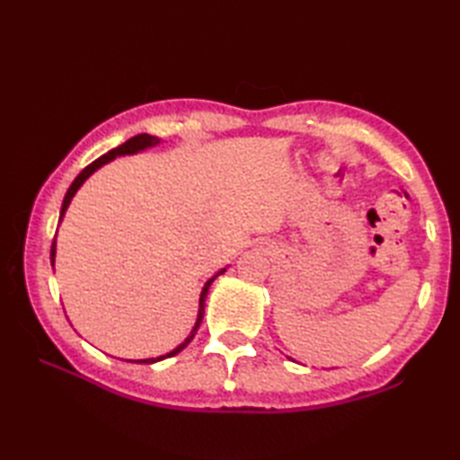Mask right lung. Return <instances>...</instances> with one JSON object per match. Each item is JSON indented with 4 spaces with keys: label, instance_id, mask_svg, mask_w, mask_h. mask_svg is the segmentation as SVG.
Masks as SVG:
<instances>
[{
    "label": "right lung",
    "instance_id": "add662e5",
    "mask_svg": "<svg viewBox=\"0 0 460 460\" xmlns=\"http://www.w3.org/2000/svg\"><path fill=\"white\" fill-rule=\"evenodd\" d=\"M155 144H160V138H155V136H150V134H138V136H134V138H130V140H126L124 144H120L119 148H114V150H111V152H106L104 155H101L99 160H94L93 164H89L86 165V168L76 175L75 178V181L71 183V188L66 190V193H65V199H63V205H61V217H58V221H63V217H65V211H66V208H68V203H71V199L75 198V193L79 191V188L81 185L86 181V178H89V175L93 173V172H96L99 168H102L104 164H109L111 160H114L116 155H128V154H138V152H142V150H146V148H152V146H155ZM57 237V235H55ZM55 252H57V245H55V241H53V245H51V265H55ZM225 272V269H221L217 275L215 277H211L208 282H205V287H203V290H201V295H199V312H198V320H195V326H193V330L190 332V336L185 338L181 344L175 348V349H172L170 354H165V356H160V358H148V359H136V364H154V361H160V359H165V358H172V356H175V354H180V351L190 344V341L193 340V336H195V332H198V328H199V324H201V320H203V312H205V298H208V290H209V287H211V282L217 279L219 275H223ZM126 361H132V359H126ZM134 364V361H132Z\"/></svg>",
    "mask_w": 460,
    "mask_h": 460
}]
</instances>
